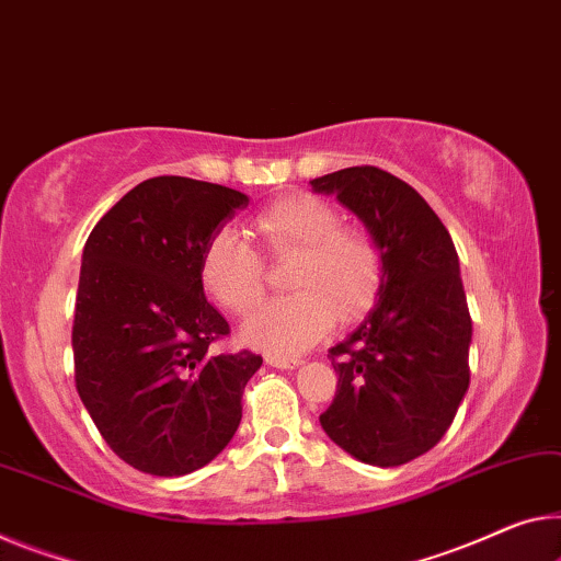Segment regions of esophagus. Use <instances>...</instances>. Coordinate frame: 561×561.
Returning a JSON list of instances; mask_svg holds the SVG:
<instances>
[{"mask_svg":"<svg viewBox=\"0 0 561 561\" xmlns=\"http://www.w3.org/2000/svg\"><path fill=\"white\" fill-rule=\"evenodd\" d=\"M265 364L273 366V368H298L304 360L300 358H293V356H268L265 358Z\"/></svg>","mask_w":561,"mask_h":561,"instance_id":"34e87169","label":"esophagus"}]
</instances>
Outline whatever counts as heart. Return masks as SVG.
Segmentation results:
<instances>
[{
	"label": "heart",
	"instance_id": "obj_1",
	"mask_svg": "<svg viewBox=\"0 0 561 561\" xmlns=\"http://www.w3.org/2000/svg\"><path fill=\"white\" fill-rule=\"evenodd\" d=\"M341 213L316 195H288L257 213L255 232L273 255L296 253L288 286L293 296L268 298L243 321V341L273 356H298L356 316L374 298L381 255L366 232L341 228ZM205 290L218 304L245 313L263 293V263L232 228H220L201 257Z\"/></svg>",
	"mask_w": 561,
	"mask_h": 561
}]
</instances>
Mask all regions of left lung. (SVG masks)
I'll return each instance as SVG.
<instances>
[{
	"mask_svg": "<svg viewBox=\"0 0 561 561\" xmlns=\"http://www.w3.org/2000/svg\"><path fill=\"white\" fill-rule=\"evenodd\" d=\"M310 185L356 213L381 255L378 300L329 351L339 389L321 426L353 459L401 467L442 442L469 389L459 255L424 197L391 172L346 168Z\"/></svg>",
	"mask_w": 561,
	"mask_h": 561,
	"instance_id": "left-lung-1",
	"label": "left lung"
}]
</instances>
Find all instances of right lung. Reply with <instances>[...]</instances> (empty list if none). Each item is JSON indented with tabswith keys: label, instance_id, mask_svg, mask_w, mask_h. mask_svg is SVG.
Wrapping results in <instances>:
<instances>
[{
	"label": "right lung",
	"instance_id": "right-lung-1",
	"mask_svg": "<svg viewBox=\"0 0 561 561\" xmlns=\"http://www.w3.org/2000/svg\"><path fill=\"white\" fill-rule=\"evenodd\" d=\"M248 195L160 175L133 187L82 251L72 351L77 393L107 446L152 477L210 463L238 431L263 358L213 353L230 333L203 290L208 240Z\"/></svg>",
	"mask_w": 561,
	"mask_h": 561
}]
</instances>
